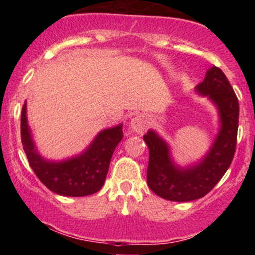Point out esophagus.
Returning a JSON list of instances; mask_svg holds the SVG:
<instances>
[{"label": "esophagus", "mask_w": 255, "mask_h": 255, "mask_svg": "<svg viewBox=\"0 0 255 255\" xmlns=\"http://www.w3.org/2000/svg\"><path fill=\"white\" fill-rule=\"evenodd\" d=\"M131 130L137 134H142L147 128V121H146L144 115H136L135 118L130 120Z\"/></svg>", "instance_id": "obj_1"}]
</instances>
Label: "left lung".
I'll return each mask as SVG.
<instances>
[{
  "label": "left lung",
  "instance_id": "left-lung-1",
  "mask_svg": "<svg viewBox=\"0 0 255 255\" xmlns=\"http://www.w3.org/2000/svg\"><path fill=\"white\" fill-rule=\"evenodd\" d=\"M198 92L217 105L221 130L203 162L181 169L172 163L169 147L153 130L144 135L150 151L147 184L158 197L170 201H192L203 198L228 170L236 150L239 128V99L221 68L213 66L206 73Z\"/></svg>",
  "mask_w": 255,
  "mask_h": 255
}]
</instances>
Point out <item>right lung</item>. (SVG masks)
Listing matches in <instances>:
<instances>
[{"instance_id": "obj_1", "label": "right lung", "mask_w": 255, "mask_h": 255, "mask_svg": "<svg viewBox=\"0 0 255 255\" xmlns=\"http://www.w3.org/2000/svg\"><path fill=\"white\" fill-rule=\"evenodd\" d=\"M21 142L32 170L44 186L66 197H86L103 187L111 156L124 137L122 125L98 134L80 156L63 162H48L37 153L26 120V102L21 110Z\"/></svg>"}]
</instances>
